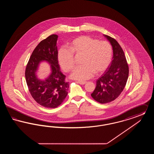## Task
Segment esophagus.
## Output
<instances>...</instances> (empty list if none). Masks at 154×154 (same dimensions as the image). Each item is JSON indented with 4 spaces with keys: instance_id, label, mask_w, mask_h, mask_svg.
I'll return each instance as SVG.
<instances>
[{
    "instance_id": "1",
    "label": "esophagus",
    "mask_w": 154,
    "mask_h": 154,
    "mask_svg": "<svg viewBox=\"0 0 154 154\" xmlns=\"http://www.w3.org/2000/svg\"><path fill=\"white\" fill-rule=\"evenodd\" d=\"M77 82H78L79 84H81V85H84L85 84L87 83L86 81H77Z\"/></svg>"
}]
</instances>
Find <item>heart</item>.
<instances>
[{"label":"heart","instance_id":"heart-1","mask_svg":"<svg viewBox=\"0 0 154 154\" xmlns=\"http://www.w3.org/2000/svg\"><path fill=\"white\" fill-rule=\"evenodd\" d=\"M69 49L60 48L58 59L66 72L72 71L75 66L74 54L82 55L81 63L72 74V77L79 80L91 78L94 74L103 73L109 66L112 57V48L109 42L99 41L93 37L82 35L75 37L69 43Z\"/></svg>","mask_w":154,"mask_h":154}]
</instances>
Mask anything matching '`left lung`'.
Segmentation results:
<instances>
[{
    "mask_svg": "<svg viewBox=\"0 0 154 154\" xmlns=\"http://www.w3.org/2000/svg\"><path fill=\"white\" fill-rule=\"evenodd\" d=\"M104 36L112 47L113 59L104 73L96 81L95 89L91 94L92 97L101 104L116 99L123 91L129 76V66L122 47L115 38Z\"/></svg>",
    "mask_w": 154,
    "mask_h": 154,
    "instance_id": "8db88e82",
    "label": "left lung"
}]
</instances>
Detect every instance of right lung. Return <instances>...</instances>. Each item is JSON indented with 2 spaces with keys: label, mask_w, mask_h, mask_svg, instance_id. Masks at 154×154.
I'll list each match as a JSON object with an SVG mask.
<instances>
[{
  "label": "right lung",
  "mask_w": 154,
  "mask_h": 154,
  "mask_svg": "<svg viewBox=\"0 0 154 154\" xmlns=\"http://www.w3.org/2000/svg\"><path fill=\"white\" fill-rule=\"evenodd\" d=\"M58 36L52 35L42 40L32 52L25 69V79L30 94L40 105L46 108H56L66 98L69 82L60 72L57 41ZM46 60L51 64L52 74L45 81L38 80L35 75L38 63Z\"/></svg>",
  "instance_id": "add662e5"
}]
</instances>
